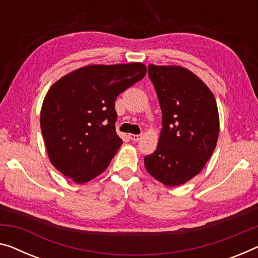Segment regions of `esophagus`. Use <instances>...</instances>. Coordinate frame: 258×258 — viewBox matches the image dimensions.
<instances>
[{
  "label": "esophagus",
  "mask_w": 258,
  "mask_h": 258,
  "mask_svg": "<svg viewBox=\"0 0 258 258\" xmlns=\"http://www.w3.org/2000/svg\"><path fill=\"white\" fill-rule=\"evenodd\" d=\"M129 138L134 142H138L142 138V135H134V134H129Z\"/></svg>",
  "instance_id": "1"
}]
</instances>
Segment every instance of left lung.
I'll return each mask as SVG.
<instances>
[{
	"instance_id": "obj_1",
	"label": "left lung",
	"mask_w": 258,
	"mask_h": 258,
	"mask_svg": "<svg viewBox=\"0 0 258 258\" xmlns=\"http://www.w3.org/2000/svg\"><path fill=\"white\" fill-rule=\"evenodd\" d=\"M162 113L157 150L144 158L150 175L168 187L196 176L215 151L219 115L215 96L191 71L149 66Z\"/></svg>"
}]
</instances>
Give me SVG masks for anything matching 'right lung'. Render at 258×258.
Returning <instances> with one entry per match:
<instances>
[{"mask_svg": "<svg viewBox=\"0 0 258 258\" xmlns=\"http://www.w3.org/2000/svg\"><path fill=\"white\" fill-rule=\"evenodd\" d=\"M146 75L143 63L86 66L50 86L40 126L49 160L63 175L85 183L101 174L122 145L115 100Z\"/></svg>", "mask_w": 258, "mask_h": 258, "instance_id": "obj_1", "label": "right lung"}]
</instances>
